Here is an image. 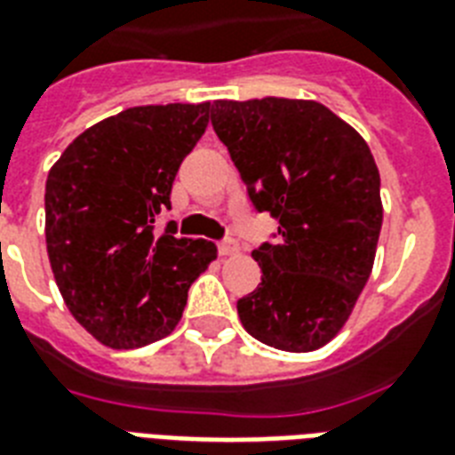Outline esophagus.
<instances>
[{
    "mask_svg": "<svg viewBox=\"0 0 455 455\" xmlns=\"http://www.w3.org/2000/svg\"><path fill=\"white\" fill-rule=\"evenodd\" d=\"M238 252H241V245H238L235 241L220 243V255L221 257H234V255H238Z\"/></svg>",
    "mask_w": 455,
    "mask_h": 455,
    "instance_id": "1",
    "label": "esophagus"
}]
</instances>
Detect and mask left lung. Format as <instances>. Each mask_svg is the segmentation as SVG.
<instances>
[{"instance_id": "8db88e82", "label": "left lung", "mask_w": 455, "mask_h": 455, "mask_svg": "<svg viewBox=\"0 0 455 455\" xmlns=\"http://www.w3.org/2000/svg\"><path fill=\"white\" fill-rule=\"evenodd\" d=\"M212 127L281 235L252 252L262 283L238 299L243 328L274 349H321L352 316L373 271L382 227L373 153L311 99H220Z\"/></svg>"}]
</instances>
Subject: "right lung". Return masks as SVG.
<instances>
[{"instance_id": "1", "label": "right lung", "mask_w": 455, "mask_h": 455, "mask_svg": "<svg viewBox=\"0 0 455 455\" xmlns=\"http://www.w3.org/2000/svg\"><path fill=\"white\" fill-rule=\"evenodd\" d=\"M210 123V101L137 106L84 130L53 163L44 191L46 252L75 321L113 349L177 328L188 288L217 245L153 234L181 160Z\"/></svg>"}]
</instances>
